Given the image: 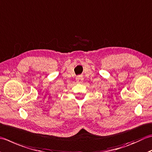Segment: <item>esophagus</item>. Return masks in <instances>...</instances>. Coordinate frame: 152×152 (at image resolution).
I'll list each match as a JSON object with an SVG mask.
<instances>
[{
	"label": "esophagus",
	"instance_id": "esophagus-1",
	"mask_svg": "<svg viewBox=\"0 0 152 152\" xmlns=\"http://www.w3.org/2000/svg\"><path fill=\"white\" fill-rule=\"evenodd\" d=\"M83 80H84V78L82 75H79L76 77V82L78 83H82Z\"/></svg>",
	"mask_w": 152,
	"mask_h": 152
}]
</instances>
